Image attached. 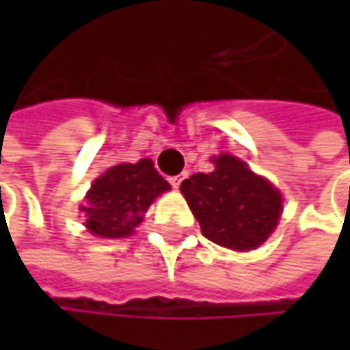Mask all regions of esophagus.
<instances>
[{
	"mask_svg": "<svg viewBox=\"0 0 350 350\" xmlns=\"http://www.w3.org/2000/svg\"><path fill=\"white\" fill-rule=\"evenodd\" d=\"M183 179H185V173H183V175H175V177H171V179H169V183H171V185H173V187L177 189V187L181 185Z\"/></svg>",
	"mask_w": 350,
	"mask_h": 350,
	"instance_id": "obj_1",
	"label": "esophagus"
}]
</instances>
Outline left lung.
Returning <instances> with one entry per match:
<instances>
[{
    "label": "left lung",
    "mask_w": 350,
    "mask_h": 350,
    "mask_svg": "<svg viewBox=\"0 0 350 350\" xmlns=\"http://www.w3.org/2000/svg\"><path fill=\"white\" fill-rule=\"evenodd\" d=\"M214 171L195 173L181 193L210 241L234 249H257L275 232L282 214V195L234 155L212 157Z\"/></svg>",
    "instance_id": "left-lung-1"
}]
</instances>
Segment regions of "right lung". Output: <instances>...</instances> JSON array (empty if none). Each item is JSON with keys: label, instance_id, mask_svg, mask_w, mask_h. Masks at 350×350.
Segmentation results:
<instances>
[{"label": "right lung", "instance_id": "right-lung-1", "mask_svg": "<svg viewBox=\"0 0 350 350\" xmlns=\"http://www.w3.org/2000/svg\"><path fill=\"white\" fill-rule=\"evenodd\" d=\"M169 189L171 185L155 171L152 159L118 163L93 181L79 210L93 235L126 237L134 234L150 204Z\"/></svg>", "mask_w": 350, "mask_h": 350}]
</instances>
